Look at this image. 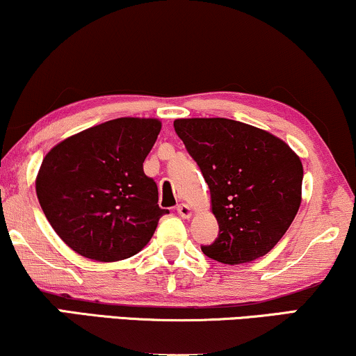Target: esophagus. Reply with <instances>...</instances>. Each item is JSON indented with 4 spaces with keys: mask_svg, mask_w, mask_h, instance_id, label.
<instances>
[{
    "mask_svg": "<svg viewBox=\"0 0 356 356\" xmlns=\"http://www.w3.org/2000/svg\"><path fill=\"white\" fill-rule=\"evenodd\" d=\"M177 212H179V216L182 217V219H191L192 213H194V212H192L191 205H187V204H181V205H179Z\"/></svg>",
    "mask_w": 356,
    "mask_h": 356,
    "instance_id": "1",
    "label": "esophagus"
}]
</instances>
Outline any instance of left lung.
Returning a JSON list of instances; mask_svg holds the SVG:
<instances>
[{
	"mask_svg": "<svg viewBox=\"0 0 356 356\" xmlns=\"http://www.w3.org/2000/svg\"><path fill=\"white\" fill-rule=\"evenodd\" d=\"M174 127L202 170L219 222V238L204 254L227 265L267 255L300 209L297 152L280 137L232 119H175Z\"/></svg>",
	"mask_w": 356,
	"mask_h": 356,
	"instance_id": "left-lung-1",
	"label": "left lung"
}]
</instances>
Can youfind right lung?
I'll list each match as a JSON object with an SVG mask.
<instances>
[{
  "label": "right lung",
  "mask_w": 356,
  "mask_h": 356,
  "mask_svg": "<svg viewBox=\"0 0 356 356\" xmlns=\"http://www.w3.org/2000/svg\"><path fill=\"white\" fill-rule=\"evenodd\" d=\"M162 122L119 118L66 137L46 154L36 195L46 219L76 254L118 262L139 254L167 211L144 174Z\"/></svg>",
  "instance_id": "obj_1"
}]
</instances>
